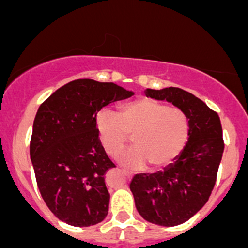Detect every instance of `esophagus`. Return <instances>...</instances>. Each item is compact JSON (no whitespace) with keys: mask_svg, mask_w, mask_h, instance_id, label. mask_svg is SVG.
Instances as JSON below:
<instances>
[{"mask_svg":"<svg viewBox=\"0 0 248 248\" xmlns=\"http://www.w3.org/2000/svg\"><path fill=\"white\" fill-rule=\"evenodd\" d=\"M122 172H124V176H126L127 179H128V180H131V179H132V176H133V175H132V172H129V171H126V170H124V171H122Z\"/></svg>","mask_w":248,"mask_h":248,"instance_id":"obj_1","label":"esophagus"}]
</instances>
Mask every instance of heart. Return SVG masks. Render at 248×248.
Listing matches in <instances>:
<instances>
[{"instance_id": "obj_1", "label": "heart", "mask_w": 248, "mask_h": 248, "mask_svg": "<svg viewBox=\"0 0 248 248\" xmlns=\"http://www.w3.org/2000/svg\"><path fill=\"white\" fill-rule=\"evenodd\" d=\"M94 122L99 141L109 156H115L132 136L134 147L117 156L119 163L132 169L146 163L151 169L168 166L188 139L189 124L184 111L152 98L124 103L119 115L99 110Z\"/></svg>"}]
</instances>
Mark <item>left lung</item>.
Listing matches in <instances>:
<instances>
[{
    "label": "left lung",
    "mask_w": 248,
    "mask_h": 248,
    "mask_svg": "<svg viewBox=\"0 0 248 248\" xmlns=\"http://www.w3.org/2000/svg\"><path fill=\"white\" fill-rule=\"evenodd\" d=\"M145 94L184 111L188 141L163 171L137 174L129 188L142 218L157 226H179L206 204L216 184L224 150L221 121L202 99L179 87L146 89Z\"/></svg>",
    "instance_id": "obj_1"
}]
</instances>
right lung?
Listing matches in <instances>:
<instances>
[{
  "label": "right lung",
  "instance_id": "obj_1",
  "mask_svg": "<svg viewBox=\"0 0 248 248\" xmlns=\"http://www.w3.org/2000/svg\"><path fill=\"white\" fill-rule=\"evenodd\" d=\"M133 94L114 82L78 79L39 107L30 157L42 198L60 221L90 227L108 215L104 175L115 164L99 141L94 120L103 107Z\"/></svg>",
  "mask_w": 248,
  "mask_h": 248
}]
</instances>
